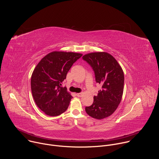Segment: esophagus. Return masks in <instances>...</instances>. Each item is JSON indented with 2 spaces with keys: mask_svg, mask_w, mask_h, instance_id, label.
<instances>
[{
  "mask_svg": "<svg viewBox=\"0 0 159 159\" xmlns=\"http://www.w3.org/2000/svg\"><path fill=\"white\" fill-rule=\"evenodd\" d=\"M76 95H77V97H82V93H77Z\"/></svg>",
  "mask_w": 159,
  "mask_h": 159,
  "instance_id": "1",
  "label": "esophagus"
}]
</instances>
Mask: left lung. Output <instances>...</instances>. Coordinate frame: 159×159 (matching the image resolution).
Here are the masks:
<instances>
[{
    "mask_svg": "<svg viewBox=\"0 0 159 159\" xmlns=\"http://www.w3.org/2000/svg\"><path fill=\"white\" fill-rule=\"evenodd\" d=\"M93 68L96 81L102 85L93 104L85 107L87 114L102 120L111 116L118 107L123 96L124 73L116 60L106 52H94L83 56Z\"/></svg>",
    "mask_w": 159,
    "mask_h": 159,
    "instance_id": "1",
    "label": "left lung"
}]
</instances>
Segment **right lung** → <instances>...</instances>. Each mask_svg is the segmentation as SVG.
<instances>
[{"mask_svg":"<svg viewBox=\"0 0 159 159\" xmlns=\"http://www.w3.org/2000/svg\"><path fill=\"white\" fill-rule=\"evenodd\" d=\"M82 54L53 52L38 63L31 75V87L37 106L45 114L57 116L64 112L72 96L61 87L71 66Z\"/></svg>","mask_w":159,"mask_h":159,"instance_id":"obj_1","label":"right lung"}]
</instances>
